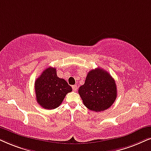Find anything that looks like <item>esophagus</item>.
Returning <instances> with one entry per match:
<instances>
[{"label": "esophagus", "instance_id": "1", "mask_svg": "<svg viewBox=\"0 0 151 151\" xmlns=\"http://www.w3.org/2000/svg\"><path fill=\"white\" fill-rule=\"evenodd\" d=\"M72 90H73L74 91H77V86L74 85V86H72Z\"/></svg>", "mask_w": 151, "mask_h": 151}]
</instances>
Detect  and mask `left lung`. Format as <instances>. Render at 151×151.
I'll list each match as a JSON object with an SVG mask.
<instances>
[{"label":"left lung","mask_w":151,"mask_h":151,"mask_svg":"<svg viewBox=\"0 0 151 151\" xmlns=\"http://www.w3.org/2000/svg\"><path fill=\"white\" fill-rule=\"evenodd\" d=\"M79 94L88 109L102 111L115 102L117 88L110 74L98 68L88 73L84 84L79 87Z\"/></svg>","instance_id":"left-lung-1"}]
</instances>
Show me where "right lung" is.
Listing matches in <instances>:
<instances>
[{
	"label": "right lung",
	"instance_id": "right-lung-1",
	"mask_svg": "<svg viewBox=\"0 0 151 151\" xmlns=\"http://www.w3.org/2000/svg\"><path fill=\"white\" fill-rule=\"evenodd\" d=\"M35 91L38 104L46 109H53L60 105L72 90L65 80L57 76L56 68L49 67L36 79Z\"/></svg>",
	"mask_w": 151,
	"mask_h": 151
}]
</instances>
